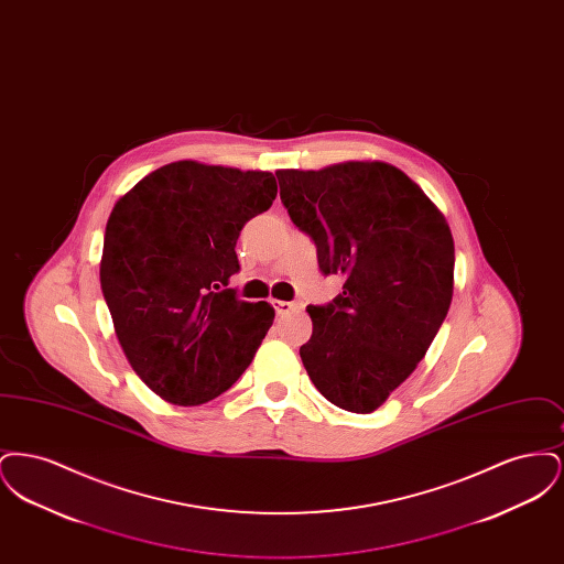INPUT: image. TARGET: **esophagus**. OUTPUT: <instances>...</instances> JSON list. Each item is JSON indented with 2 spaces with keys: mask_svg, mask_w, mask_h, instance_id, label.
<instances>
[{
  "mask_svg": "<svg viewBox=\"0 0 564 564\" xmlns=\"http://www.w3.org/2000/svg\"><path fill=\"white\" fill-rule=\"evenodd\" d=\"M272 306L276 311V315H290V313H300V304L297 302H288V300H272Z\"/></svg>",
  "mask_w": 564,
  "mask_h": 564,
  "instance_id": "obj_1",
  "label": "esophagus"
}]
</instances>
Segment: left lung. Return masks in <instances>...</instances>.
I'll list each match as a JSON object with an SVG mask.
<instances>
[{"label":"left lung","instance_id":"obj_1","mask_svg":"<svg viewBox=\"0 0 564 564\" xmlns=\"http://www.w3.org/2000/svg\"><path fill=\"white\" fill-rule=\"evenodd\" d=\"M281 203L317 245L343 294L308 306L300 357L325 400L375 412L412 375L446 319L455 241L446 217L403 171L378 161L276 171Z\"/></svg>","mask_w":564,"mask_h":564}]
</instances>
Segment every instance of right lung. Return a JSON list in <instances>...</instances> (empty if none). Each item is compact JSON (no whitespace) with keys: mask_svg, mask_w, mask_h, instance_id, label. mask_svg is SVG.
<instances>
[{"mask_svg":"<svg viewBox=\"0 0 564 564\" xmlns=\"http://www.w3.org/2000/svg\"><path fill=\"white\" fill-rule=\"evenodd\" d=\"M274 196L269 171L177 161L113 205L101 290L131 368L164 402L221 395L262 345L274 308L221 288L239 270L242 226Z\"/></svg>","mask_w":564,"mask_h":564,"instance_id":"right-lung-1","label":"right lung"}]
</instances>
